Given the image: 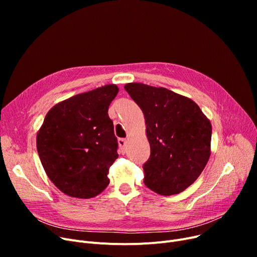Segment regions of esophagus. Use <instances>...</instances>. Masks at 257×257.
<instances>
[{"mask_svg":"<svg viewBox=\"0 0 257 257\" xmlns=\"http://www.w3.org/2000/svg\"><path fill=\"white\" fill-rule=\"evenodd\" d=\"M117 143H118V147H119L121 153H125V151H126V143H127L126 140L125 139H119Z\"/></svg>","mask_w":257,"mask_h":257,"instance_id":"34e87169","label":"esophagus"}]
</instances>
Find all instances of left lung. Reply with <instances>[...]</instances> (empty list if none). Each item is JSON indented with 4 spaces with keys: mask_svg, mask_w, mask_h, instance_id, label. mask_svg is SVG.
<instances>
[{
    "mask_svg": "<svg viewBox=\"0 0 257 257\" xmlns=\"http://www.w3.org/2000/svg\"><path fill=\"white\" fill-rule=\"evenodd\" d=\"M125 89L143 110L151 148L144 165L145 184L163 196L183 192L209 159V118L192 99L165 87L132 82Z\"/></svg>",
    "mask_w": 257,
    "mask_h": 257,
    "instance_id": "8db88e82",
    "label": "left lung"
}]
</instances>
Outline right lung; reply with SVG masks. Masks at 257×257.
Masks as SVG:
<instances>
[{
	"instance_id": "add662e5",
	"label": "right lung",
	"mask_w": 257,
	"mask_h": 257,
	"mask_svg": "<svg viewBox=\"0 0 257 257\" xmlns=\"http://www.w3.org/2000/svg\"><path fill=\"white\" fill-rule=\"evenodd\" d=\"M118 87L107 84L54 105L36 137L37 152L49 179L63 194L89 199L109 184L117 140L108 108Z\"/></svg>"
}]
</instances>
